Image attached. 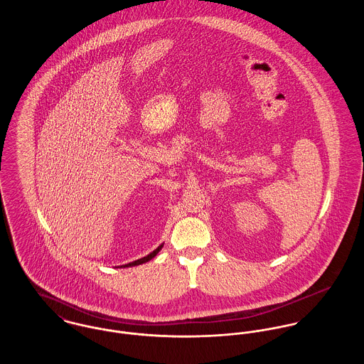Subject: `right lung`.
I'll return each instance as SVG.
<instances>
[{
    "label": "right lung",
    "mask_w": 364,
    "mask_h": 364,
    "mask_svg": "<svg viewBox=\"0 0 364 364\" xmlns=\"http://www.w3.org/2000/svg\"><path fill=\"white\" fill-rule=\"evenodd\" d=\"M164 247V244H161L156 250H154L151 254H149L147 257H144V258H140V259L134 260V262H130V263H127V264H122L120 267H129V266H137V264H143V263H146V262H149V260L153 259L154 257H156V254L161 251V248Z\"/></svg>",
    "instance_id": "right-lung-1"
}]
</instances>
